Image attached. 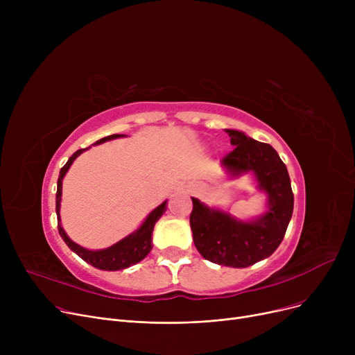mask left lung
Here are the masks:
<instances>
[{
	"mask_svg": "<svg viewBox=\"0 0 355 355\" xmlns=\"http://www.w3.org/2000/svg\"><path fill=\"white\" fill-rule=\"evenodd\" d=\"M234 146L223 166L233 177L253 173L257 187L268 194V211L253 221L193 200L190 226L200 254L213 263L248 268L269 257L282 243L293 211V193L286 165L269 144L259 142L234 129H226Z\"/></svg>",
	"mask_w": 355,
	"mask_h": 355,
	"instance_id": "obj_1",
	"label": "left lung"
}]
</instances>
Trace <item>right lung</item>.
Masks as SVG:
<instances>
[{"mask_svg": "<svg viewBox=\"0 0 355 355\" xmlns=\"http://www.w3.org/2000/svg\"><path fill=\"white\" fill-rule=\"evenodd\" d=\"M123 135H109L105 137L99 141H96L93 145H99L103 144L106 141L115 139ZM87 148L85 149H78L74 153L67 162L64 164V166L60 170L59 174V180H58V193H55V213H58V227H59V233L62 236V239L64 240V243L69 246L70 250H73L78 256H80L85 262L90 263L93 268H98L102 270H122L126 269L129 266H132L151 252L153 249V230L155 223L161 218V216L165 213L166 210V201H164L162 204L149 213V216L145 218V221L141 225V227L134 232L132 234L126 236L125 239H122L118 243H115L114 246H110L107 249H102V250H87L82 246H79L78 243H74L69 239V236L64 233L62 225H60V201H62V182H63V177L66 175L67 170L70 168V165L73 164V161L76 159L83 151H86Z\"/></svg>", "mask_w": 355, "mask_h": 355, "instance_id": "add662e5", "label": "right lung"}]
</instances>
